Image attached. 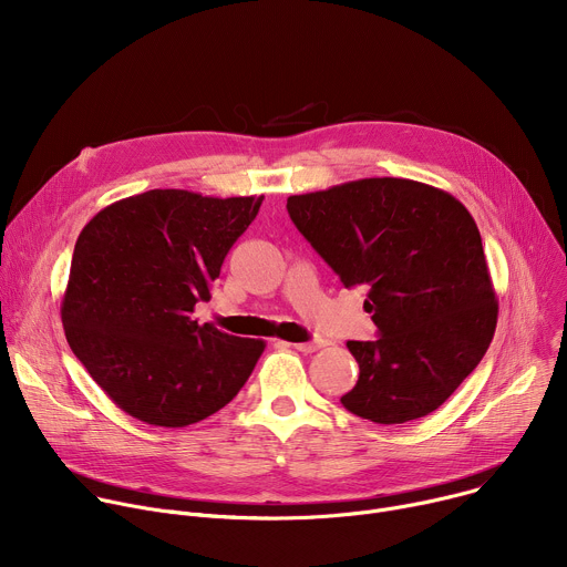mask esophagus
I'll use <instances>...</instances> for the list:
<instances>
[{
    "label": "esophagus",
    "instance_id": "esophagus-1",
    "mask_svg": "<svg viewBox=\"0 0 567 567\" xmlns=\"http://www.w3.org/2000/svg\"><path fill=\"white\" fill-rule=\"evenodd\" d=\"M289 348H296L298 352H316L320 346L318 343H287Z\"/></svg>",
    "mask_w": 567,
    "mask_h": 567
}]
</instances>
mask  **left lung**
<instances>
[{
    "instance_id": "1",
    "label": "left lung",
    "mask_w": 567,
    "mask_h": 567,
    "mask_svg": "<svg viewBox=\"0 0 567 567\" xmlns=\"http://www.w3.org/2000/svg\"><path fill=\"white\" fill-rule=\"evenodd\" d=\"M287 210L346 287H368L363 307L379 339L348 341L359 381L343 406L374 424L437 411L482 361L498 322L471 213L440 188L394 177L291 195Z\"/></svg>"
}]
</instances>
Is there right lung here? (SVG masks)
<instances>
[{
    "label": "right lung",
    "instance_id": "obj_1",
    "mask_svg": "<svg viewBox=\"0 0 567 567\" xmlns=\"http://www.w3.org/2000/svg\"><path fill=\"white\" fill-rule=\"evenodd\" d=\"M262 197L147 190L103 208L78 235L62 326L69 348L127 415L197 424L239 392L265 341L193 318Z\"/></svg>",
    "mask_w": 567,
    "mask_h": 567
}]
</instances>
